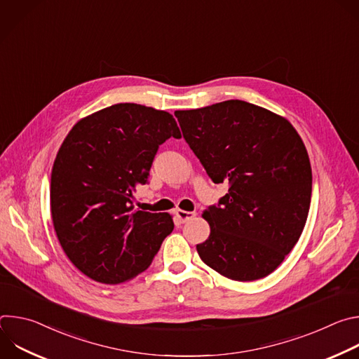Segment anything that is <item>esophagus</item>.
<instances>
[{
    "instance_id": "obj_1",
    "label": "esophagus",
    "mask_w": 359,
    "mask_h": 359,
    "mask_svg": "<svg viewBox=\"0 0 359 359\" xmlns=\"http://www.w3.org/2000/svg\"><path fill=\"white\" fill-rule=\"evenodd\" d=\"M175 215H176V217L179 219L180 223H186V222H189L190 219H193L196 216L194 212H184V210H176Z\"/></svg>"
}]
</instances>
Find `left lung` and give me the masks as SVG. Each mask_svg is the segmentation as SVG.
<instances>
[{
  "mask_svg": "<svg viewBox=\"0 0 359 359\" xmlns=\"http://www.w3.org/2000/svg\"><path fill=\"white\" fill-rule=\"evenodd\" d=\"M175 115L209 177L229 183L203 213L210 236L196 245L200 259L236 281L269 276L310 210L313 173L299 135L287 119L238 99Z\"/></svg>",
  "mask_w": 359,
  "mask_h": 359,
  "instance_id": "left-lung-1",
  "label": "left lung"
}]
</instances>
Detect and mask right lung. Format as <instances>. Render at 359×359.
<instances>
[{"label":"right lung","instance_id":"add662e5","mask_svg":"<svg viewBox=\"0 0 359 359\" xmlns=\"http://www.w3.org/2000/svg\"><path fill=\"white\" fill-rule=\"evenodd\" d=\"M182 137L173 116L118 104L79 121L50 175V215L72 264L89 278L119 284L144 271L173 231L168 213L136 210L158 149Z\"/></svg>","mask_w":359,"mask_h":359}]
</instances>
